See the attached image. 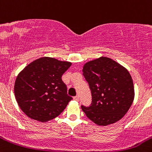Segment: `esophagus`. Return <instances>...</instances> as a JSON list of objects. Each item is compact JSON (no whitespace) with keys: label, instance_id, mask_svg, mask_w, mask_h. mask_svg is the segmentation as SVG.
I'll use <instances>...</instances> for the list:
<instances>
[{"label":"esophagus","instance_id":"1","mask_svg":"<svg viewBox=\"0 0 152 152\" xmlns=\"http://www.w3.org/2000/svg\"><path fill=\"white\" fill-rule=\"evenodd\" d=\"M73 99H74L75 100H76V101H79V96H78V95H76V97H74V98H73Z\"/></svg>","mask_w":152,"mask_h":152}]
</instances>
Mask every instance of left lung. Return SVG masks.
I'll use <instances>...</instances> for the list:
<instances>
[{"label": "left lung", "mask_w": 152, "mask_h": 152, "mask_svg": "<svg viewBox=\"0 0 152 152\" xmlns=\"http://www.w3.org/2000/svg\"><path fill=\"white\" fill-rule=\"evenodd\" d=\"M83 76L88 83L92 102L82 106L86 116L94 123L106 126L122 118L134 99L133 79L127 69L107 57L84 64Z\"/></svg>", "instance_id": "obj_1"}]
</instances>
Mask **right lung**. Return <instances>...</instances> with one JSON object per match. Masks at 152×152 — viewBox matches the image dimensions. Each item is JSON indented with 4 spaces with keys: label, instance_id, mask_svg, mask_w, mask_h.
Masks as SVG:
<instances>
[{
    "label": "right lung",
    "instance_id": "right-lung-1",
    "mask_svg": "<svg viewBox=\"0 0 152 152\" xmlns=\"http://www.w3.org/2000/svg\"><path fill=\"white\" fill-rule=\"evenodd\" d=\"M71 64V62L42 57L18 73L14 86L15 97L28 117L47 122L64 110L72 97L67 95L61 76Z\"/></svg>",
    "mask_w": 152,
    "mask_h": 152
}]
</instances>
